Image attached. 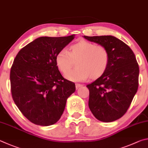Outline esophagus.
<instances>
[{
    "label": "esophagus",
    "instance_id": "esophagus-1",
    "mask_svg": "<svg viewBox=\"0 0 148 148\" xmlns=\"http://www.w3.org/2000/svg\"><path fill=\"white\" fill-rule=\"evenodd\" d=\"M82 86V85L81 84H78V83H76L75 84V87H76V89H78L79 88Z\"/></svg>",
    "mask_w": 148,
    "mask_h": 148
}]
</instances>
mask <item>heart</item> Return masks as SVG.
Masks as SVG:
<instances>
[{
    "instance_id": "1",
    "label": "heart",
    "mask_w": 148,
    "mask_h": 148,
    "mask_svg": "<svg viewBox=\"0 0 148 148\" xmlns=\"http://www.w3.org/2000/svg\"><path fill=\"white\" fill-rule=\"evenodd\" d=\"M75 60L77 68L69 73ZM109 62V53L105 47L86 40L71 45L68 51L62 49L55 56L57 68L64 75L69 72L66 77L73 81L99 78L107 71Z\"/></svg>"
}]
</instances>
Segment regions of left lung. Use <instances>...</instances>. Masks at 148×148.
Returning a JSON list of instances; mask_svg holds the SVG:
<instances>
[{
	"label": "left lung",
	"instance_id": "1",
	"mask_svg": "<svg viewBox=\"0 0 148 148\" xmlns=\"http://www.w3.org/2000/svg\"><path fill=\"white\" fill-rule=\"evenodd\" d=\"M107 49L110 62L103 75L90 84L88 106L99 121L111 122L125 114L138 88L139 67L131 49L112 36H86Z\"/></svg>",
	"mask_w": 148,
	"mask_h": 148
}]
</instances>
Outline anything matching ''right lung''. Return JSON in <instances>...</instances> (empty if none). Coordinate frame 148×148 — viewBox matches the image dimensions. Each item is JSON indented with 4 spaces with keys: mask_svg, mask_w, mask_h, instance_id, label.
Here are the masks:
<instances>
[{
    "mask_svg": "<svg viewBox=\"0 0 148 148\" xmlns=\"http://www.w3.org/2000/svg\"><path fill=\"white\" fill-rule=\"evenodd\" d=\"M75 38L40 37L19 51L10 70L14 101L28 120L49 126L59 120L66 101L75 91L74 82L64 79L55 56Z\"/></svg>",
    "mask_w": 148,
    "mask_h": 148,
    "instance_id": "right-lung-1",
    "label": "right lung"
}]
</instances>
